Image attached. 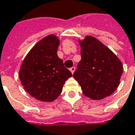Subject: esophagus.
<instances>
[{
  "mask_svg": "<svg viewBox=\"0 0 135 135\" xmlns=\"http://www.w3.org/2000/svg\"><path fill=\"white\" fill-rule=\"evenodd\" d=\"M76 70V68H74V67H72V68H70V72L72 73V74H74V71H75Z\"/></svg>",
  "mask_w": 135,
  "mask_h": 135,
  "instance_id": "1",
  "label": "esophagus"
}]
</instances>
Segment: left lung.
Instances as JSON below:
<instances>
[{
	"mask_svg": "<svg viewBox=\"0 0 135 135\" xmlns=\"http://www.w3.org/2000/svg\"><path fill=\"white\" fill-rule=\"evenodd\" d=\"M81 60L74 77L84 95L101 100L113 94L120 83L123 72L122 61L99 40L87 35L78 40Z\"/></svg>",
	"mask_w": 135,
	"mask_h": 135,
	"instance_id": "obj_1",
	"label": "left lung"
}]
</instances>
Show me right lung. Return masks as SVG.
Returning <instances> with one entry per match:
<instances>
[{"label":"right lung","mask_w":135,"mask_h":135,"mask_svg":"<svg viewBox=\"0 0 135 135\" xmlns=\"http://www.w3.org/2000/svg\"><path fill=\"white\" fill-rule=\"evenodd\" d=\"M59 44L57 36L47 35L31 49L19 69L18 77L24 89L43 102L58 98L65 81L72 76L57 55Z\"/></svg>","instance_id":"1"}]
</instances>
